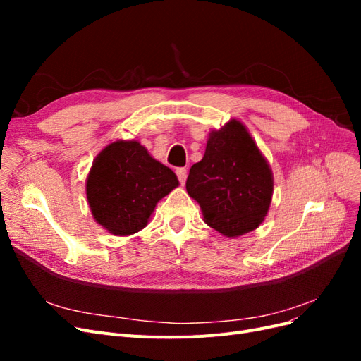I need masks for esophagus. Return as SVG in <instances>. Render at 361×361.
I'll return each instance as SVG.
<instances>
[{
    "label": "esophagus",
    "mask_w": 361,
    "mask_h": 361,
    "mask_svg": "<svg viewBox=\"0 0 361 361\" xmlns=\"http://www.w3.org/2000/svg\"><path fill=\"white\" fill-rule=\"evenodd\" d=\"M176 174H178V179H179V182H180L182 185H185V182H187V176H188L187 169H183V167L178 169V170H176Z\"/></svg>",
    "instance_id": "obj_1"
}]
</instances>
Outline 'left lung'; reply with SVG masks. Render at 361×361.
I'll return each instance as SVG.
<instances>
[{"label": "left lung", "mask_w": 361, "mask_h": 361, "mask_svg": "<svg viewBox=\"0 0 361 361\" xmlns=\"http://www.w3.org/2000/svg\"><path fill=\"white\" fill-rule=\"evenodd\" d=\"M274 178L267 158L241 120L212 129L200 162L187 179L190 197L200 204L203 220L224 236L257 228L268 214Z\"/></svg>", "instance_id": "8db88e82"}]
</instances>
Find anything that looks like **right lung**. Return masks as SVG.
I'll return each mask as SVG.
<instances>
[{
  "mask_svg": "<svg viewBox=\"0 0 361 361\" xmlns=\"http://www.w3.org/2000/svg\"><path fill=\"white\" fill-rule=\"evenodd\" d=\"M178 185L173 170L137 140H117L94 158L85 192L96 223L111 235L129 236L147 226L157 203Z\"/></svg>",
  "mask_w": 361,
  "mask_h": 361,
  "instance_id": "right-lung-1",
  "label": "right lung"
}]
</instances>
